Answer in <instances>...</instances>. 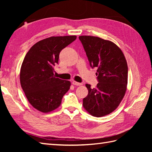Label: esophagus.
Listing matches in <instances>:
<instances>
[{"mask_svg":"<svg viewBox=\"0 0 152 152\" xmlns=\"http://www.w3.org/2000/svg\"><path fill=\"white\" fill-rule=\"evenodd\" d=\"M72 84L74 86H82V83H79V82H77L75 81H73L72 82Z\"/></svg>","mask_w":152,"mask_h":152,"instance_id":"obj_1","label":"esophagus"}]
</instances>
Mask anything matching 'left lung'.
I'll use <instances>...</instances> for the list:
<instances>
[{"label": "left lung", "mask_w": 152, "mask_h": 152, "mask_svg": "<svg viewBox=\"0 0 152 152\" xmlns=\"http://www.w3.org/2000/svg\"><path fill=\"white\" fill-rule=\"evenodd\" d=\"M90 65L96 67L99 83L95 88L86 84L88 95L83 106L95 117L110 114L120 104L127 90L128 67L120 48L112 42L92 36H80Z\"/></svg>", "instance_id": "obj_1"}]
</instances>
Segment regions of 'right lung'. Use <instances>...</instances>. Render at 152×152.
Instances as JSON below:
<instances>
[{
    "label": "right lung",
    "mask_w": 152,
    "mask_h": 152,
    "mask_svg": "<svg viewBox=\"0 0 152 152\" xmlns=\"http://www.w3.org/2000/svg\"><path fill=\"white\" fill-rule=\"evenodd\" d=\"M76 39V36L51 37L38 42L28 50L20 70V83L25 96L38 111L48 113L61 105L71 83L56 78L53 66L63 48Z\"/></svg>",
    "instance_id": "obj_1"
}]
</instances>
